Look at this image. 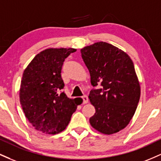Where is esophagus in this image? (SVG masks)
<instances>
[{"label": "esophagus", "mask_w": 161, "mask_h": 161, "mask_svg": "<svg viewBox=\"0 0 161 161\" xmlns=\"http://www.w3.org/2000/svg\"><path fill=\"white\" fill-rule=\"evenodd\" d=\"M82 99L83 103H87L88 102V96H87V95L82 96Z\"/></svg>", "instance_id": "obj_1"}]
</instances>
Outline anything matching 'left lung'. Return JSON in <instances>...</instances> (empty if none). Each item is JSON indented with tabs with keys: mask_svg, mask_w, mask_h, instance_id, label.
<instances>
[{
	"mask_svg": "<svg viewBox=\"0 0 161 161\" xmlns=\"http://www.w3.org/2000/svg\"><path fill=\"white\" fill-rule=\"evenodd\" d=\"M81 54L94 87L88 98L96 112L90 118V124L104 134L119 132L133 118L140 97L132 60L105 42L86 46Z\"/></svg>",
	"mask_w": 161,
	"mask_h": 161,
	"instance_id": "1",
	"label": "left lung"
}]
</instances>
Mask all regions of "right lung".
I'll return each instance as SVG.
<instances>
[{
    "label": "right lung",
    "mask_w": 161,
    "mask_h": 161,
    "mask_svg": "<svg viewBox=\"0 0 161 161\" xmlns=\"http://www.w3.org/2000/svg\"><path fill=\"white\" fill-rule=\"evenodd\" d=\"M76 49H49L36 55L23 73L19 92L25 117L34 128L56 134L66 128L77 105L63 89L64 61Z\"/></svg>",
    "instance_id": "1"
}]
</instances>
